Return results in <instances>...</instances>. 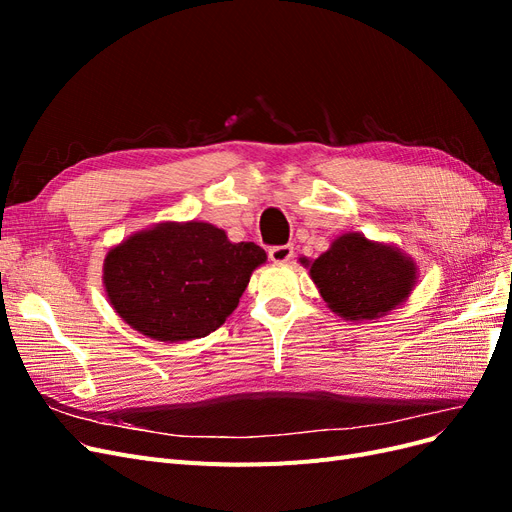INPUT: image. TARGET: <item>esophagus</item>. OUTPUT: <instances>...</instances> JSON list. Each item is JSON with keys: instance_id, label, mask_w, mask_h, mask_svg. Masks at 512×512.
Masks as SVG:
<instances>
[{"instance_id": "34e87169", "label": "esophagus", "mask_w": 512, "mask_h": 512, "mask_svg": "<svg viewBox=\"0 0 512 512\" xmlns=\"http://www.w3.org/2000/svg\"><path fill=\"white\" fill-rule=\"evenodd\" d=\"M292 254H294L292 245H275L269 250V258L273 262H277V265H284V262H288L292 258Z\"/></svg>"}]
</instances>
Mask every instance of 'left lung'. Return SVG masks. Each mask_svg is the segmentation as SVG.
Segmentation results:
<instances>
[{"instance_id": "obj_1", "label": "left lung", "mask_w": 512, "mask_h": 512, "mask_svg": "<svg viewBox=\"0 0 512 512\" xmlns=\"http://www.w3.org/2000/svg\"><path fill=\"white\" fill-rule=\"evenodd\" d=\"M331 312L348 322L382 318L404 305L418 282L412 256L397 245L344 232L316 260L301 258Z\"/></svg>"}]
</instances>
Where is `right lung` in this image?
Masks as SVG:
<instances>
[{
    "label": "right lung",
    "instance_id": "obj_1",
    "mask_svg": "<svg viewBox=\"0 0 512 512\" xmlns=\"http://www.w3.org/2000/svg\"><path fill=\"white\" fill-rule=\"evenodd\" d=\"M267 254L232 243L200 220L160 222L113 245L102 284L115 314L156 342L181 344L220 329Z\"/></svg>",
    "mask_w": 512,
    "mask_h": 512
}]
</instances>
